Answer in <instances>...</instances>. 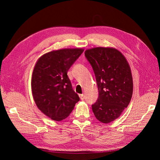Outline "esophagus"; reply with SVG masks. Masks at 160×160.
I'll return each instance as SVG.
<instances>
[{"mask_svg":"<svg viewBox=\"0 0 160 160\" xmlns=\"http://www.w3.org/2000/svg\"><path fill=\"white\" fill-rule=\"evenodd\" d=\"M79 96H80V100H83L84 98H85V96H84V94H81Z\"/></svg>","mask_w":160,"mask_h":160,"instance_id":"obj_1","label":"esophagus"}]
</instances>
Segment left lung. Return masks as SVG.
<instances>
[{
  "label": "left lung",
  "mask_w": 160,
  "mask_h": 160,
  "mask_svg": "<svg viewBox=\"0 0 160 160\" xmlns=\"http://www.w3.org/2000/svg\"><path fill=\"white\" fill-rule=\"evenodd\" d=\"M92 67L99 97L92 105L95 116L104 124L120 116L131 100L133 83L124 56L113 47H95L84 52Z\"/></svg>",
  "instance_id": "8db88e82"
}]
</instances>
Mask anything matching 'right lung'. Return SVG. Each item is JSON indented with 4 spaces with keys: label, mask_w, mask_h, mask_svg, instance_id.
I'll use <instances>...</instances> for the list:
<instances>
[{
    "label": "right lung",
    "mask_w": 160,
    "mask_h": 160,
    "mask_svg": "<svg viewBox=\"0 0 160 160\" xmlns=\"http://www.w3.org/2000/svg\"><path fill=\"white\" fill-rule=\"evenodd\" d=\"M83 52L81 48L53 50L40 57L33 68V100L39 110L53 120L67 118L80 100L67 72Z\"/></svg>",
    "instance_id": "add662e5"
}]
</instances>
